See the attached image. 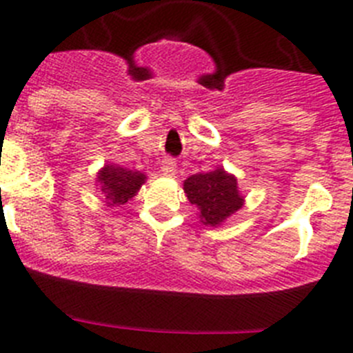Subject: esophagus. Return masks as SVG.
<instances>
[{
	"mask_svg": "<svg viewBox=\"0 0 353 353\" xmlns=\"http://www.w3.org/2000/svg\"><path fill=\"white\" fill-rule=\"evenodd\" d=\"M161 173L164 174V176H174V174H176V162H174L173 159H164V162H162L161 166Z\"/></svg>",
	"mask_w": 353,
	"mask_h": 353,
	"instance_id": "esophagus-1",
	"label": "esophagus"
}]
</instances>
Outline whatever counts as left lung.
Returning a JSON list of instances; mask_svg holds the SVG:
<instances>
[{
  "label": "left lung",
  "mask_w": 353,
  "mask_h": 353,
  "mask_svg": "<svg viewBox=\"0 0 353 353\" xmlns=\"http://www.w3.org/2000/svg\"><path fill=\"white\" fill-rule=\"evenodd\" d=\"M183 192L198 208L199 223L214 228L221 226L230 215L239 212L245 201L239 191L236 176L224 168L191 174L183 180Z\"/></svg>",
  "instance_id": "left-lung-1"
}]
</instances>
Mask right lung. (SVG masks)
<instances>
[{
  "mask_svg": "<svg viewBox=\"0 0 353 353\" xmlns=\"http://www.w3.org/2000/svg\"><path fill=\"white\" fill-rule=\"evenodd\" d=\"M146 174L136 170H127L113 162L104 164L97 173V189L104 196L108 207H120L138 194Z\"/></svg>",
  "mask_w": 353,
  "mask_h": 353,
  "instance_id": "add662e5",
  "label": "right lung"
}]
</instances>
